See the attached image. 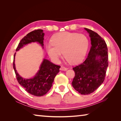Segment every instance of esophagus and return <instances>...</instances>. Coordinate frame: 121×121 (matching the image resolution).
Instances as JSON below:
<instances>
[{
	"instance_id": "obj_1",
	"label": "esophagus",
	"mask_w": 121,
	"mask_h": 121,
	"mask_svg": "<svg viewBox=\"0 0 121 121\" xmlns=\"http://www.w3.org/2000/svg\"><path fill=\"white\" fill-rule=\"evenodd\" d=\"M68 70V68L64 67V66H61L60 68V70L61 71H65Z\"/></svg>"
}]
</instances>
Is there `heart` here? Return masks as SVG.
<instances>
[{
  "instance_id": "heart-1",
  "label": "heart",
  "mask_w": 121,
  "mask_h": 121,
  "mask_svg": "<svg viewBox=\"0 0 121 121\" xmlns=\"http://www.w3.org/2000/svg\"><path fill=\"white\" fill-rule=\"evenodd\" d=\"M89 46L86 35L76 33L63 32L55 35L51 43L46 45L48 56L54 61H58L62 55L69 62L78 63L83 60Z\"/></svg>"
}]
</instances>
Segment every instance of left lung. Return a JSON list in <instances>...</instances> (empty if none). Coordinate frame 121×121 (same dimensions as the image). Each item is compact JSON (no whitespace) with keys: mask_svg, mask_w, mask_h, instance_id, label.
I'll return each instance as SVG.
<instances>
[{"mask_svg":"<svg viewBox=\"0 0 121 121\" xmlns=\"http://www.w3.org/2000/svg\"><path fill=\"white\" fill-rule=\"evenodd\" d=\"M84 29L89 34L91 46L86 60L73 68L75 75L72 85L79 93L88 95L103 83L108 66V55L103 38L93 30Z\"/></svg>","mask_w":121,"mask_h":121,"instance_id":"left-lung-1","label":"left lung"}]
</instances>
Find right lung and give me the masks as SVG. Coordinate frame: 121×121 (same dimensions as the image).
I'll list each match as a JSON object with an SVG mask.
<instances>
[{"label":"right lung","instance_id":"right-lung-1","mask_svg":"<svg viewBox=\"0 0 121 121\" xmlns=\"http://www.w3.org/2000/svg\"><path fill=\"white\" fill-rule=\"evenodd\" d=\"M45 34L43 30H37L29 33L22 38L17 48L19 51L25 46L32 43H37L43 48V39ZM14 53L13 69L19 83L27 92L35 96H42L47 94L50 89L54 78L59 72L60 66L51 62L47 59H43L39 70L34 76L30 78H24L20 76L15 68Z\"/></svg>","mask_w":121,"mask_h":121}]
</instances>
